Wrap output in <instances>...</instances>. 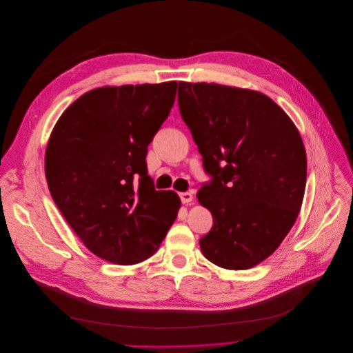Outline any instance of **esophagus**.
Instances as JSON below:
<instances>
[{
  "label": "esophagus",
  "mask_w": 353,
  "mask_h": 353,
  "mask_svg": "<svg viewBox=\"0 0 353 353\" xmlns=\"http://www.w3.org/2000/svg\"><path fill=\"white\" fill-rule=\"evenodd\" d=\"M179 198L182 201V204H191L194 199V195H192V192H182V194H179Z\"/></svg>",
  "instance_id": "obj_1"
}]
</instances>
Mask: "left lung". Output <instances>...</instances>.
Listing matches in <instances>:
<instances>
[{
  "mask_svg": "<svg viewBox=\"0 0 353 353\" xmlns=\"http://www.w3.org/2000/svg\"><path fill=\"white\" fill-rule=\"evenodd\" d=\"M178 106L211 176L196 198L212 214L203 254L228 270L250 268L281 244L306 188V152L270 97L215 83L179 81Z\"/></svg>",
  "mask_w": 353,
  "mask_h": 353,
  "instance_id": "8db88e82",
  "label": "left lung"
}]
</instances>
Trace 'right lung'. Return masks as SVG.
<instances>
[{"label": "right lung", "instance_id": "obj_1", "mask_svg": "<svg viewBox=\"0 0 353 353\" xmlns=\"http://www.w3.org/2000/svg\"><path fill=\"white\" fill-rule=\"evenodd\" d=\"M176 81L99 88L60 116L46 150L50 194L65 221L97 257L137 264L152 256L181 201L157 191L148 145L175 102Z\"/></svg>", "mask_w": 353, "mask_h": 353}]
</instances>
